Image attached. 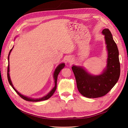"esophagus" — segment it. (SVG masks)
I'll list each match as a JSON object with an SVG mask.
<instances>
[{
    "label": "esophagus",
    "mask_w": 128,
    "mask_h": 128,
    "mask_svg": "<svg viewBox=\"0 0 128 128\" xmlns=\"http://www.w3.org/2000/svg\"><path fill=\"white\" fill-rule=\"evenodd\" d=\"M67 61H68V62H72V59L71 58H68L67 59Z\"/></svg>",
    "instance_id": "obj_1"
}]
</instances>
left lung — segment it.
<instances>
[{
	"instance_id": "8db88e82",
	"label": "left lung",
	"mask_w": 128,
	"mask_h": 128,
	"mask_svg": "<svg viewBox=\"0 0 128 128\" xmlns=\"http://www.w3.org/2000/svg\"><path fill=\"white\" fill-rule=\"evenodd\" d=\"M108 51L107 66L102 74L93 76L80 67H72L76 78L77 87L81 94L89 98L106 95L117 83L120 75L118 50L108 29L102 30Z\"/></svg>"
}]
</instances>
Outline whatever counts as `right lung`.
<instances>
[{"label":"right lung","instance_id":"right-lung-1","mask_svg":"<svg viewBox=\"0 0 128 128\" xmlns=\"http://www.w3.org/2000/svg\"><path fill=\"white\" fill-rule=\"evenodd\" d=\"M12 48L10 50V52L9 53V54H8V68H7V78H8V82L10 84V86H12V87L13 88L14 90H15V91L16 92L17 94L20 96V97H21L23 99H24L25 100H26V101H28V102H40V101H42V100H47L48 99H49L51 96L54 93L56 90V82H57V78H58V75H59V74L60 72L61 71V69H62L64 67V64H59L58 66L57 67V68H56V70L54 72V80H55V86L52 89V90L50 91L48 94L46 95V96H44V97L42 98H40V99H32V98H28L26 97V96H24L22 95L21 94H20V93H19L16 89H15L13 86L12 83V82H11V80L10 79V74H9V72H10V67H9V56H10V52L12 51Z\"/></svg>","mask_w":128,"mask_h":128}]
</instances>
